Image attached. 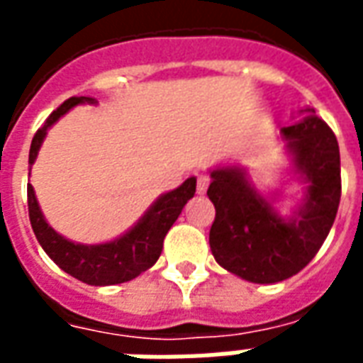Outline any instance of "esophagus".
Masks as SVG:
<instances>
[{
    "instance_id": "obj_1",
    "label": "esophagus",
    "mask_w": 363,
    "mask_h": 363,
    "mask_svg": "<svg viewBox=\"0 0 363 363\" xmlns=\"http://www.w3.org/2000/svg\"><path fill=\"white\" fill-rule=\"evenodd\" d=\"M208 184H210V177H206V174H200L196 181V192L198 194H206V190H208Z\"/></svg>"
}]
</instances>
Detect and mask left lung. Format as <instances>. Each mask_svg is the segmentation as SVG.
<instances>
[{"mask_svg":"<svg viewBox=\"0 0 363 363\" xmlns=\"http://www.w3.org/2000/svg\"><path fill=\"white\" fill-rule=\"evenodd\" d=\"M309 116L280 130L294 171L305 182L301 204L284 218L237 165L210 171L216 206L210 249L228 272L252 284H276L303 270L325 243L340 204V151L333 130Z\"/></svg>","mask_w":363,"mask_h":363,"instance_id":"left-lung-1","label":"left lung"}]
</instances>
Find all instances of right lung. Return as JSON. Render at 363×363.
<instances>
[{"mask_svg":"<svg viewBox=\"0 0 363 363\" xmlns=\"http://www.w3.org/2000/svg\"><path fill=\"white\" fill-rule=\"evenodd\" d=\"M82 103L95 104L96 101L91 96H72L52 112L43 128H38L30 143V151H28L30 165L35 163L48 128L54 122H58L69 108H74L75 104ZM194 192H196V179L190 177L179 189L159 196L130 231L114 241L101 245L74 243L56 233L48 225V221L44 220L38 200L35 196V189L30 184L27 186L28 218L44 252L64 272L89 286H112V284L134 280L135 276H140L157 262L159 255L163 251V239L167 231L181 216L182 208L194 196Z\"/></svg>","mask_w":363,"mask_h":363,"instance_id":"1","label":"right lung"}]
</instances>
